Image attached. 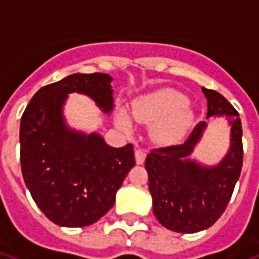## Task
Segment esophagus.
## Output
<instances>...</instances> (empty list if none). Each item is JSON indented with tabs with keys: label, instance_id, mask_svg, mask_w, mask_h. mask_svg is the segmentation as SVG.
<instances>
[{
	"label": "esophagus",
	"instance_id": "1",
	"mask_svg": "<svg viewBox=\"0 0 259 259\" xmlns=\"http://www.w3.org/2000/svg\"><path fill=\"white\" fill-rule=\"evenodd\" d=\"M134 154H136V162H137L138 165L144 164V161H145V158H146L145 152H144L142 149H136Z\"/></svg>",
	"mask_w": 259,
	"mask_h": 259
}]
</instances>
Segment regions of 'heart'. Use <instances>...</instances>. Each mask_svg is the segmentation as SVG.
<instances>
[{"mask_svg": "<svg viewBox=\"0 0 259 259\" xmlns=\"http://www.w3.org/2000/svg\"><path fill=\"white\" fill-rule=\"evenodd\" d=\"M132 115L140 123L150 126L152 138L161 145L180 141L192 123V113L185 98L170 89L158 90L137 99ZM117 123L126 132L132 129L129 117L123 110L118 113Z\"/></svg>", "mask_w": 259, "mask_h": 259, "instance_id": "b5f03b06", "label": "heart"}]
</instances>
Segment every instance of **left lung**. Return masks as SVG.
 <instances>
[{
    "instance_id": "left-lung-1",
    "label": "left lung",
    "mask_w": 259,
    "mask_h": 259,
    "mask_svg": "<svg viewBox=\"0 0 259 259\" xmlns=\"http://www.w3.org/2000/svg\"><path fill=\"white\" fill-rule=\"evenodd\" d=\"M207 118L226 117L231 125L229 153L215 166H203L188 157L203 136L207 122H199L180 145L153 149L145 160L153 212L165 229L192 234L211 227L225 212L243 164L239 114L222 94L203 87Z\"/></svg>"
}]
</instances>
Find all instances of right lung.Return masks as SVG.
Listing matches in <instances>:
<instances>
[{
    "label": "right lung",
    "mask_w": 259,
    "mask_h": 259,
    "mask_svg": "<svg viewBox=\"0 0 259 259\" xmlns=\"http://www.w3.org/2000/svg\"><path fill=\"white\" fill-rule=\"evenodd\" d=\"M111 76L74 74L41 87L20 123L21 172L34 203L55 225L84 227L115 203V193L136 164L132 144L113 148L97 133L70 129L63 105L71 93L86 94L105 113L113 110Z\"/></svg>",
    "instance_id": "obj_1"
}]
</instances>
